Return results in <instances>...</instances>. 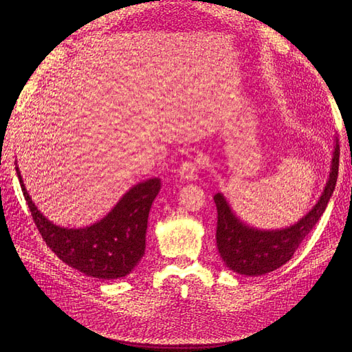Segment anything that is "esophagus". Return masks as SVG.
<instances>
[{
  "instance_id": "1",
  "label": "esophagus",
  "mask_w": 352,
  "mask_h": 352,
  "mask_svg": "<svg viewBox=\"0 0 352 352\" xmlns=\"http://www.w3.org/2000/svg\"><path fill=\"white\" fill-rule=\"evenodd\" d=\"M199 163L195 159H188L182 163L180 169H178V178L183 182H193L198 175Z\"/></svg>"
}]
</instances>
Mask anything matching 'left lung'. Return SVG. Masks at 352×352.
Returning a JSON list of instances; mask_svg holds the SVG:
<instances>
[{
  "instance_id": "left-lung-1",
  "label": "left lung",
  "mask_w": 352,
  "mask_h": 352,
  "mask_svg": "<svg viewBox=\"0 0 352 352\" xmlns=\"http://www.w3.org/2000/svg\"><path fill=\"white\" fill-rule=\"evenodd\" d=\"M339 155L340 149L336 144L330 178H328L322 197L301 221L287 228L265 231L245 226L231 212L230 204L222 197V193H216L213 197L216 208H218L216 245H218L223 263L231 271L250 276L272 272L287 263L325 212L336 188V182H338Z\"/></svg>"
}]
</instances>
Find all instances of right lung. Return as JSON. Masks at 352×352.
<instances>
[{"mask_svg": "<svg viewBox=\"0 0 352 352\" xmlns=\"http://www.w3.org/2000/svg\"><path fill=\"white\" fill-rule=\"evenodd\" d=\"M21 189L42 239L66 265L100 280L129 275L145 254L149 208L159 193L160 178L131 188L106 218L86 228H62L37 210L22 183Z\"/></svg>", "mask_w": 352, "mask_h": 352, "instance_id": "add662e5", "label": "right lung"}]
</instances>
